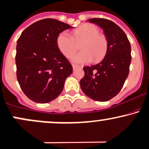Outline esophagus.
<instances>
[{"label":"esophagus","mask_w":149,"mask_h":149,"mask_svg":"<svg viewBox=\"0 0 149 149\" xmlns=\"http://www.w3.org/2000/svg\"><path fill=\"white\" fill-rule=\"evenodd\" d=\"M72 66H73V70H76V69H77V68H81V66H77V65H75V64H73V65H72Z\"/></svg>","instance_id":"esophagus-1"}]
</instances>
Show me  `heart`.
<instances>
[{
    "label": "heart",
    "instance_id": "b5f03b06",
    "mask_svg": "<svg viewBox=\"0 0 149 149\" xmlns=\"http://www.w3.org/2000/svg\"><path fill=\"white\" fill-rule=\"evenodd\" d=\"M71 35L62 32L56 38V45L60 52L66 58H71L77 49V43L81 42L80 48L82 51L72 58L76 63H86L91 61L97 62L105 56L108 49L107 37L100 33L97 26L86 23L72 32Z\"/></svg>",
    "mask_w": 149,
    "mask_h": 149
}]
</instances>
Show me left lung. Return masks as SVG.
I'll list each match as a JSON object with an SVG mask.
<instances>
[{
    "mask_svg": "<svg viewBox=\"0 0 149 149\" xmlns=\"http://www.w3.org/2000/svg\"><path fill=\"white\" fill-rule=\"evenodd\" d=\"M88 20L103 29L108 49L102 61L83 67L85 75L80 84L88 97L104 102L117 95L125 84L132 60L131 45L125 32L111 20L104 18Z\"/></svg>",
    "mask_w": 149,
    "mask_h": 149,
    "instance_id": "left-lung-1",
    "label": "left lung"
}]
</instances>
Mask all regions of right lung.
Listing matches in <instances>:
<instances>
[{
	"label": "right lung",
	"mask_w": 149,
	"mask_h": 149,
	"mask_svg": "<svg viewBox=\"0 0 149 149\" xmlns=\"http://www.w3.org/2000/svg\"><path fill=\"white\" fill-rule=\"evenodd\" d=\"M72 27L57 19L47 18L29 25L19 36L16 74L21 89L31 100L47 103L63 91L73 68L57 47L56 38Z\"/></svg>",
	"instance_id": "1"
}]
</instances>
